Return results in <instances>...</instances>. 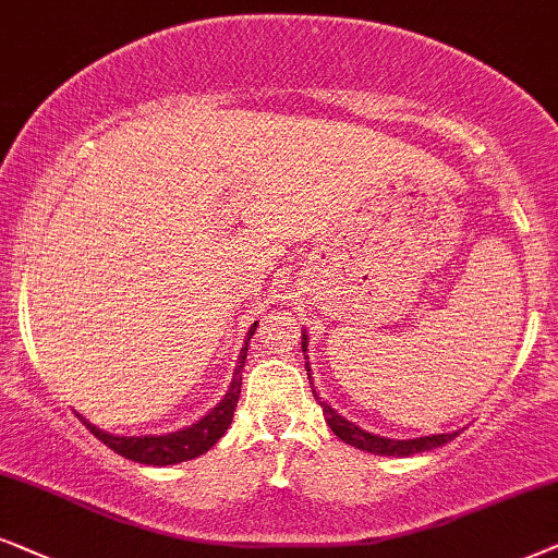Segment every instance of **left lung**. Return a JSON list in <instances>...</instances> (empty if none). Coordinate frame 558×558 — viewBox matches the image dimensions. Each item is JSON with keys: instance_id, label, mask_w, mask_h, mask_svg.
Listing matches in <instances>:
<instances>
[{"instance_id": "obj_1", "label": "left lung", "mask_w": 558, "mask_h": 558, "mask_svg": "<svg viewBox=\"0 0 558 558\" xmlns=\"http://www.w3.org/2000/svg\"><path fill=\"white\" fill-rule=\"evenodd\" d=\"M303 356L308 360L306 354V347H308V337L306 331H303ZM306 375H308V383H311V390H314V377H311V365L306 362ZM314 398L318 400V405H322L324 411V418L329 423V428L333 434L339 436L341 441H347L349 447L354 449H362V451H369V454H380V457H411V454H418V451H430L436 447H444V444H449L451 439H457L459 430L454 434H430V436H421V439H385V436H377V434H369V430L354 426L352 421H347L344 415H339L333 411L331 405H326V400L318 398V392L314 390Z\"/></svg>"}]
</instances>
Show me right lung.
I'll use <instances>...</instances> for the list:
<instances>
[{
    "instance_id": "add662e5",
    "label": "right lung",
    "mask_w": 558,
    "mask_h": 558,
    "mask_svg": "<svg viewBox=\"0 0 558 558\" xmlns=\"http://www.w3.org/2000/svg\"><path fill=\"white\" fill-rule=\"evenodd\" d=\"M255 326L257 324H252V329L247 331V339H244V344L240 349V362H236L232 385H229L227 396L221 398V403L217 408H211L202 421L193 423V426L183 430H173V434H162V436H114L92 426V423H88L81 413L76 415L84 421V426L92 430L96 439L107 444L111 451H117V454H122L124 459H132V462L166 466V464L185 462V459L202 457L204 451H209L214 444L225 436L229 423H232L236 400H240V392H242L244 360H247V347H250L252 333H255Z\"/></svg>"
}]
</instances>
